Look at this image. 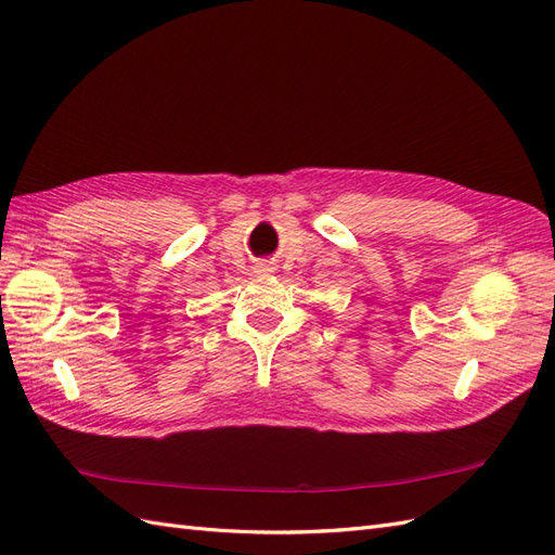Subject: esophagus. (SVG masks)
I'll return each mask as SVG.
<instances>
[{
  "label": "esophagus",
  "mask_w": 555,
  "mask_h": 555,
  "mask_svg": "<svg viewBox=\"0 0 555 555\" xmlns=\"http://www.w3.org/2000/svg\"><path fill=\"white\" fill-rule=\"evenodd\" d=\"M259 271H261V273H273L275 268H273L271 263H261V266H259Z\"/></svg>",
  "instance_id": "1"
}]
</instances>
